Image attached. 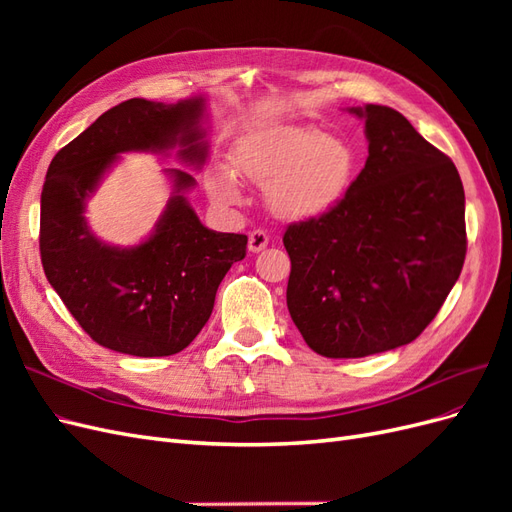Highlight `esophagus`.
Masks as SVG:
<instances>
[{
  "label": "esophagus",
  "mask_w": 512,
  "mask_h": 512,
  "mask_svg": "<svg viewBox=\"0 0 512 512\" xmlns=\"http://www.w3.org/2000/svg\"><path fill=\"white\" fill-rule=\"evenodd\" d=\"M267 245H269V235H267L265 230H260V228L252 230V232H250V237H247V250L254 252V254L265 250Z\"/></svg>",
  "instance_id": "obj_1"
}]
</instances>
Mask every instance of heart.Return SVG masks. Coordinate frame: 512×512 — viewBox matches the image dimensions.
Here are the masks:
<instances>
[{
    "label": "heart",
    "mask_w": 512,
    "mask_h": 512,
    "mask_svg": "<svg viewBox=\"0 0 512 512\" xmlns=\"http://www.w3.org/2000/svg\"><path fill=\"white\" fill-rule=\"evenodd\" d=\"M230 164L237 175L265 185L267 203L277 215L309 220L329 213L346 196L356 153L337 134L284 126L241 138L230 151ZM207 185L224 205L243 198L239 181L224 166L209 170Z\"/></svg>",
    "instance_id": "heart-1"
}]
</instances>
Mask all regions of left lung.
I'll use <instances>...</instances> for the list:
<instances>
[{
  "mask_svg": "<svg viewBox=\"0 0 512 512\" xmlns=\"http://www.w3.org/2000/svg\"><path fill=\"white\" fill-rule=\"evenodd\" d=\"M369 156L346 196L290 224L286 303L329 359L406 346L436 318L466 260V194L451 158L391 106H352Z\"/></svg>",
  "mask_w": 512,
  "mask_h": 512,
  "instance_id": "8db88e82",
  "label": "left lung"
}]
</instances>
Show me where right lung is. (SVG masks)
<instances>
[{"label": "right lung", "instance_id": "add662e5", "mask_svg": "<svg viewBox=\"0 0 512 512\" xmlns=\"http://www.w3.org/2000/svg\"><path fill=\"white\" fill-rule=\"evenodd\" d=\"M205 98L177 104L132 98L113 106L57 151L40 198L44 275L96 344L132 356H170L205 327L228 269L245 258V235L200 224L185 198L196 179L168 168L173 196L151 235L134 247L102 243L85 220L87 198L126 151L179 147L183 164L207 158Z\"/></svg>", "mask_w": 512, "mask_h": 512}]
</instances>
